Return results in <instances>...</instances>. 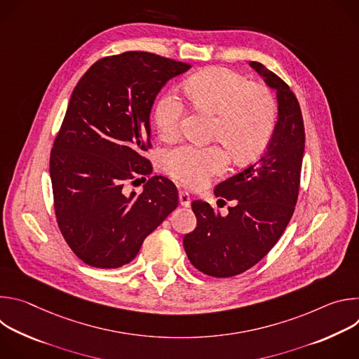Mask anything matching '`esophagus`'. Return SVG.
Returning <instances> with one entry per match:
<instances>
[{
	"label": "esophagus",
	"instance_id": "obj_1",
	"mask_svg": "<svg viewBox=\"0 0 359 359\" xmlns=\"http://www.w3.org/2000/svg\"><path fill=\"white\" fill-rule=\"evenodd\" d=\"M179 203L182 204L183 208H189L190 206V203H191V200H190V196H189V193L187 191H179Z\"/></svg>",
	"mask_w": 359,
	"mask_h": 359
}]
</instances>
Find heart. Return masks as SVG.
<instances>
[{
  "label": "heart",
  "instance_id": "heart-1",
  "mask_svg": "<svg viewBox=\"0 0 359 359\" xmlns=\"http://www.w3.org/2000/svg\"><path fill=\"white\" fill-rule=\"evenodd\" d=\"M186 92L193 105L215 115L210 137L220 140L236 163L254 159L273 133L277 116L276 99L269 88L251 83L245 76L223 67H212L191 75ZM184 105L175 92L163 93L155 108L156 128L162 139L180 132ZM166 172L189 189L208 186L229 165L227 153L219 146L183 144L165 156Z\"/></svg>",
  "mask_w": 359,
  "mask_h": 359
}]
</instances>
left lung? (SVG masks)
I'll use <instances>...</instances> for the list:
<instances>
[{
  "label": "left lung",
  "mask_w": 359,
  "mask_h": 359,
  "mask_svg": "<svg viewBox=\"0 0 359 359\" xmlns=\"http://www.w3.org/2000/svg\"><path fill=\"white\" fill-rule=\"evenodd\" d=\"M250 67L277 92L273 136L257 162L216 186L217 197L236 200L229 215L223 217L209 203L194 200L197 226L183 238L190 263L217 278L241 274L264 257L290 223L299 191L305 146L299 104L290 86L263 64L251 61Z\"/></svg>",
  "instance_id": "1"
}]
</instances>
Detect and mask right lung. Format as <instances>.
Listing matches in <instances>:
<instances>
[{
  "label": "right lung",
  "instance_id": "1",
  "mask_svg": "<svg viewBox=\"0 0 359 359\" xmlns=\"http://www.w3.org/2000/svg\"><path fill=\"white\" fill-rule=\"evenodd\" d=\"M189 64L128 50L96 61L76 83L50 150L58 227L85 264L118 269L179 204L173 182L151 176L143 153L150 109L163 85ZM148 177V182L145 177ZM146 182L140 195L128 184Z\"/></svg>",
  "mask_w": 359,
  "mask_h": 359
}]
</instances>
